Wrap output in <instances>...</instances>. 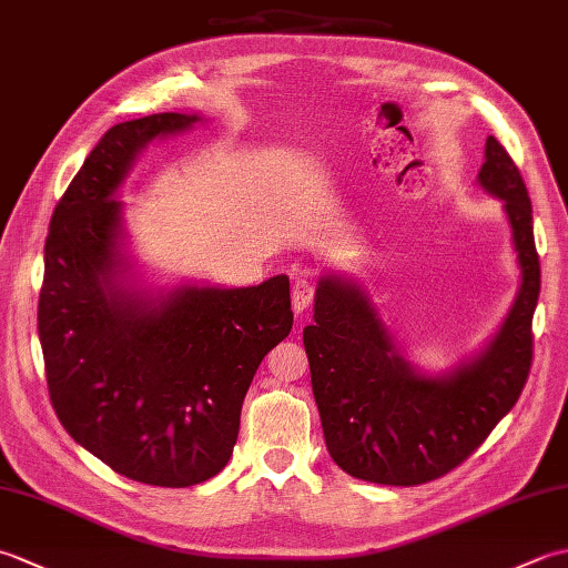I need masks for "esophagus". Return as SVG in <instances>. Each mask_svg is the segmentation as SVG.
Wrapping results in <instances>:
<instances>
[{"label": "esophagus", "mask_w": 568, "mask_h": 568, "mask_svg": "<svg viewBox=\"0 0 568 568\" xmlns=\"http://www.w3.org/2000/svg\"><path fill=\"white\" fill-rule=\"evenodd\" d=\"M312 300H315V285L300 277L293 285V310L300 315V312H305L312 305Z\"/></svg>", "instance_id": "obj_1"}]
</instances>
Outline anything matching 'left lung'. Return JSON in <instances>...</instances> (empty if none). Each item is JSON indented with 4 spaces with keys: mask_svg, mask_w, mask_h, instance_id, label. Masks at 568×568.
<instances>
[{
    "mask_svg": "<svg viewBox=\"0 0 568 568\" xmlns=\"http://www.w3.org/2000/svg\"><path fill=\"white\" fill-rule=\"evenodd\" d=\"M476 183L503 202L520 285L498 332L444 373L419 371L397 344L364 283L320 275L315 324L303 329L324 442L348 476L419 486L474 454L520 397L532 364L539 297L532 202L498 139H486Z\"/></svg>",
    "mask_w": 568,
    "mask_h": 568,
    "instance_id": "left-lung-1",
    "label": "left lung"
}]
</instances>
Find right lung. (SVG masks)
<instances>
[{"label":"right lung","instance_id":"obj_1","mask_svg":"<svg viewBox=\"0 0 568 568\" xmlns=\"http://www.w3.org/2000/svg\"><path fill=\"white\" fill-rule=\"evenodd\" d=\"M200 114L112 126L60 197L45 239L39 339L60 425L131 480L187 488L220 474L263 356L293 329L291 281L153 285L116 200L153 141Z\"/></svg>","mask_w":568,"mask_h":568}]
</instances>
